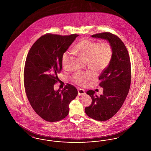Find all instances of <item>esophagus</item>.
Segmentation results:
<instances>
[{
  "label": "esophagus",
  "instance_id": "34e87169",
  "mask_svg": "<svg viewBox=\"0 0 151 151\" xmlns=\"http://www.w3.org/2000/svg\"><path fill=\"white\" fill-rule=\"evenodd\" d=\"M84 94H86V92L84 91V90L80 88L78 89V95L81 96V95H84Z\"/></svg>",
  "mask_w": 151,
  "mask_h": 151
}]
</instances>
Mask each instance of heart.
Segmentation results:
<instances>
[{"label":"heart","instance_id":"b5f03b06","mask_svg":"<svg viewBox=\"0 0 151 151\" xmlns=\"http://www.w3.org/2000/svg\"><path fill=\"white\" fill-rule=\"evenodd\" d=\"M72 52L86 61L88 67L96 73L102 72L108 67L113 54L110 43L108 42L99 43L87 38L81 40L76 44ZM70 54V52L66 51L62 55V62L64 67H66L68 65ZM91 78V73L82 72L74 75L72 80L75 83L84 86Z\"/></svg>","mask_w":151,"mask_h":151}]
</instances>
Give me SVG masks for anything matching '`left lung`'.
<instances>
[{"label": "left lung", "mask_w": 151, "mask_h": 151, "mask_svg": "<svg viewBox=\"0 0 151 151\" xmlns=\"http://www.w3.org/2000/svg\"><path fill=\"white\" fill-rule=\"evenodd\" d=\"M91 37L108 41L113 50L110 64L99 76L102 94L98 96L93 90L86 92L92 99L91 105L85 108L86 115L101 122L115 115L126 100L131 84V63L128 51L118 37L109 32Z\"/></svg>", "instance_id": "8db88e82"}]
</instances>
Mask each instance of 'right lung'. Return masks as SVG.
Returning <instances> with one entry per match:
<instances>
[{"label":"right lung","instance_id":"right-lung-1","mask_svg":"<svg viewBox=\"0 0 151 151\" xmlns=\"http://www.w3.org/2000/svg\"><path fill=\"white\" fill-rule=\"evenodd\" d=\"M79 36L46 34L38 39L26 59L24 83L27 96L36 113L48 122L59 121L67 116L69 105L78 95L76 88L67 84L55 91L59 81L57 75L62 67V58Z\"/></svg>","mask_w":151,"mask_h":151}]
</instances>
